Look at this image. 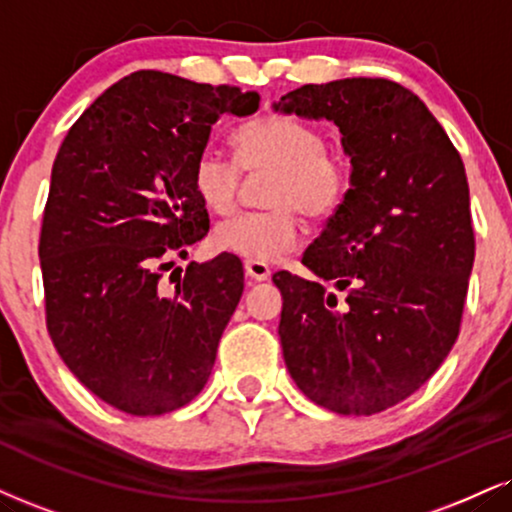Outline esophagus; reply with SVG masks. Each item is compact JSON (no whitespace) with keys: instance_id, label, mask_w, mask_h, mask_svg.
Wrapping results in <instances>:
<instances>
[{"instance_id":"1","label":"esophagus","mask_w":512,"mask_h":512,"mask_svg":"<svg viewBox=\"0 0 512 512\" xmlns=\"http://www.w3.org/2000/svg\"><path fill=\"white\" fill-rule=\"evenodd\" d=\"M269 276H272V269H269V264H264V262H245V279H248L250 283L267 281Z\"/></svg>"}]
</instances>
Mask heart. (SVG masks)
Returning <instances> with one entry per match:
<instances>
[{"mask_svg":"<svg viewBox=\"0 0 512 512\" xmlns=\"http://www.w3.org/2000/svg\"><path fill=\"white\" fill-rule=\"evenodd\" d=\"M236 162L205 147L193 164V188L207 209L226 214L236 207L240 169L272 171L264 212H243L219 221L214 248L248 262H272L300 240L298 212L326 219L346 200L350 174L338 152L326 147L315 123L293 114H264L245 121L233 135Z\"/></svg>","mask_w":512,"mask_h":512,"instance_id":"obj_1","label":"heart"}]
</instances>
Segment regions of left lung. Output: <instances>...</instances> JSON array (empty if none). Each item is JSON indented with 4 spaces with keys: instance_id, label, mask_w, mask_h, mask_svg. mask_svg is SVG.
Returning <instances> with one entry per match:
<instances>
[{
    "instance_id": "8db88e82",
    "label": "left lung",
    "mask_w": 512,
    "mask_h": 512,
    "mask_svg": "<svg viewBox=\"0 0 512 512\" xmlns=\"http://www.w3.org/2000/svg\"><path fill=\"white\" fill-rule=\"evenodd\" d=\"M276 109L334 121L353 164L346 200L303 255L322 281L274 274L283 360L326 410H389L460 334L474 262L465 164L420 97L393 80L303 85Z\"/></svg>"
}]
</instances>
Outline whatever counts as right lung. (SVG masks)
Wrapping results in <instances>:
<instances>
[{"mask_svg":"<svg viewBox=\"0 0 512 512\" xmlns=\"http://www.w3.org/2000/svg\"><path fill=\"white\" fill-rule=\"evenodd\" d=\"M257 92L135 71L104 90L61 143L40 231L45 317L80 384L128 415H164L205 389L243 295V264L171 255L207 236L193 164L209 131Z\"/></svg>","mask_w":512,"mask_h":512,"instance_id":"obj_1","label":"right lung"}]
</instances>
